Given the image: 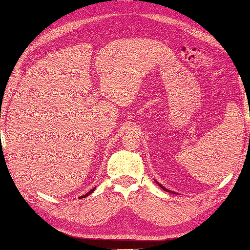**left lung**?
Segmentation results:
<instances>
[{
  "mask_svg": "<svg viewBox=\"0 0 250 250\" xmlns=\"http://www.w3.org/2000/svg\"><path fill=\"white\" fill-rule=\"evenodd\" d=\"M156 184H159V185H160V188H162L164 189V191H167V192H170V193H174V194H176L175 192H171V191H170V189H167V188H164V186H163L162 184H160V183H159V182H156Z\"/></svg>",
  "mask_w": 250,
  "mask_h": 250,
  "instance_id": "8db88e82",
  "label": "left lung"
}]
</instances>
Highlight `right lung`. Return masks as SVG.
Instances as JSON below:
<instances>
[{
  "mask_svg": "<svg viewBox=\"0 0 250 250\" xmlns=\"http://www.w3.org/2000/svg\"><path fill=\"white\" fill-rule=\"evenodd\" d=\"M95 188H96V186H95V188H92V189H90V191H89V192H88L87 194H84V195H83V196H80V197H82V198H83V197H86V196H88V195H89V194H91L92 192H94V191H95Z\"/></svg>",
  "mask_w": 250,
  "mask_h": 250,
  "instance_id": "obj_1",
  "label": "right lung"
}]
</instances>
